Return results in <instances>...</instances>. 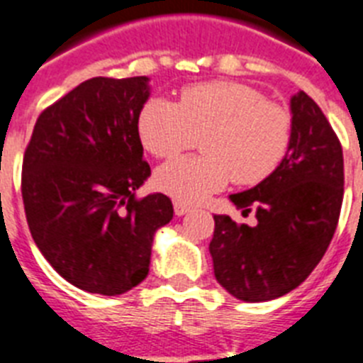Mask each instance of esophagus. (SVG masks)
I'll list each match as a JSON object with an SVG mask.
<instances>
[{"label": "esophagus", "mask_w": 363, "mask_h": 363, "mask_svg": "<svg viewBox=\"0 0 363 363\" xmlns=\"http://www.w3.org/2000/svg\"><path fill=\"white\" fill-rule=\"evenodd\" d=\"M173 208H175L177 216H184V214H188V212H190L191 206L184 205V203H179V201H175V203H173Z\"/></svg>", "instance_id": "1"}]
</instances>
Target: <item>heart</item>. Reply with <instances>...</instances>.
<instances>
[{"label": "heart", "mask_w": 363, "mask_h": 363, "mask_svg": "<svg viewBox=\"0 0 363 363\" xmlns=\"http://www.w3.org/2000/svg\"><path fill=\"white\" fill-rule=\"evenodd\" d=\"M144 147L158 158L175 157L197 144L203 155L162 164L155 184L179 203L197 205L233 179L252 186L266 181L284 160L294 135L288 108L236 81L186 86L179 105L151 97L138 118Z\"/></svg>", "instance_id": "b5f03b06"}]
</instances>
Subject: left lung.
Wrapping results in <instances>:
<instances>
[{"label": "left lung", "instance_id": "1", "mask_svg": "<svg viewBox=\"0 0 363 363\" xmlns=\"http://www.w3.org/2000/svg\"><path fill=\"white\" fill-rule=\"evenodd\" d=\"M294 135L284 160L236 208H257L255 227L214 216L210 255L219 284L236 299L260 303L295 290L327 252L343 201V151L328 120L304 92L291 97Z\"/></svg>", "mask_w": 363, "mask_h": 363}]
</instances>
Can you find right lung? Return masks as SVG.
I'll return each mask as SVG.
<instances>
[{
    "label": "right lung",
    "mask_w": 363,
    "mask_h": 363,
    "mask_svg": "<svg viewBox=\"0 0 363 363\" xmlns=\"http://www.w3.org/2000/svg\"><path fill=\"white\" fill-rule=\"evenodd\" d=\"M147 77H94L38 116L21 166L31 236L79 290L121 295L149 273L151 245L169 223L164 194L136 197L151 167L138 118Z\"/></svg>",
    "instance_id": "add662e5"
}]
</instances>
